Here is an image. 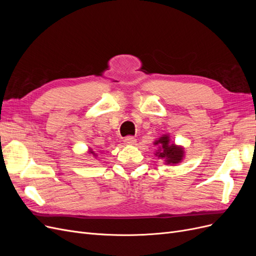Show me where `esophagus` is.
I'll return each instance as SVG.
<instances>
[{"instance_id":"obj_1","label":"esophagus","mask_w":256,"mask_h":256,"mask_svg":"<svg viewBox=\"0 0 256 256\" xmlns=\"http://www.w3.org/2000/svg\"><path fill=\"white\" fill-rule=\"evenodd\" d=\"M124 143H125L126 145H134L136 143V140L134 136H127V138H125V140H124Z\"/></svg>"}]
</instances>
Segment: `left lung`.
I'll return each instance as SVG.
<instances>
[{"label":"left lung","instance_id":"left-lung-1","mask_svg":"<svg viewBox=\"0 0 256 256\" xmlns=\"http://www.w3.org/2000/svg\"><path fill=\"white\" fill-rule=\"evenodd\" d=\"M154 145L158 147L154 156L162 159L166 164H178L184 158V148L180 145L171 142L170 136L162 134L159 138L154 141Z\"/></svg>","mask_w":256,"mask_h":256}]
</instances>
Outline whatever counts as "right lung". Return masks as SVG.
Returning <instances> with one entry per match:
<instances>
[{
  "mask_svg": "<svg viewBox=\"0 0 256 256\" xmlns=\"http://www.w3.org/2000/svg\"><path fill=\"white\" fill-rule=\"evenodd\" d=\"M88 154H90V156H92L94 158H97L98 157V154L95 152V150H92L90 147H88Z\"/></svg>",
  "mask_w": 256,
  "mask_h": 256,
  "instance_id": "add662e5",
  "label": "right lung"
}]
</instances>
